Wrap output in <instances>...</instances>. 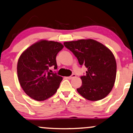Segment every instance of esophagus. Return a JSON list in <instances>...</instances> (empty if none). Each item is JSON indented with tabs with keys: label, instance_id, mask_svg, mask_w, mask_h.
Listing matches in <instances>:
<instances>
[{
	"label": "esophagus",
	"instance_id": "esophagus-1",
	"mask_svg": "<svg viewBox=\"0 0 133 133\" xmlns=\"http://www.w3.org/2000/svg\"><path fill=\"white\" fill-rule=\"evenodd\" d=\"M76 76V75H75V74H73V75H72L71 76H70L66 77V78L68 79H71L74 78V77H75Z\"/></svg>",
	"mask_w": 133,
	"mask_h": 133
}]
</instances>
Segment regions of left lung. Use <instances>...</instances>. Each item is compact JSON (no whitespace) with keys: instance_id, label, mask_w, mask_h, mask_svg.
Instances as JSON below:
<instances>
[{"instance_id":"1","label":"left lung","mask_w":133,"mask_h":133,"mask_svg":"<svg viewBox=\"0 0 133 133\" xmlns=\"http://www.w3.org/2000/svg\"><path fill=\"white\" fill-rule=\"evenodd\" d=\"M87 71L81 77L77 92L89 101H98L111 92L116 78L117 63L112 51L95 39L88 38L63 43Z\"/></svg>"}]
</instances>
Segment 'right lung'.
Returning a JSON list of instances; mask_svg holds the SVG:
<instances>
[{"mask_svg":"<svg viewBox=\"0 0 133 133\" xmlns=\"http://www.w3.org/2000/svg\"><path fill=\"white\" fill-rule=\"evenodd\" d=\"M63 47L59 42L41 39L21 54L17 65L18 80L31 98L44 101L56 93L63 78L49 69L57 68V54Z\"/></svg>","mask_w":133,"mask_h":133,"instance_id":"obj_1","label":"right lung"}]
</instances>
